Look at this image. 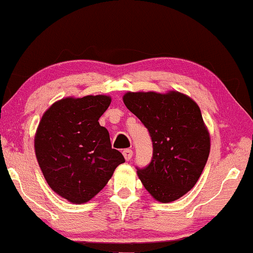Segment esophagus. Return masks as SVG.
<instances>
[{"label": "esophagus", "mask_w": 253, "mask_h": 253, "mask_svg": "<svg viewBox=\"0 0 253 253\" xmlns=\"http://www.w3.org/2000/svg\"><path fill=\"white\" fill-rule=\"evenodd\" d=\"M122 155H124V157H125V160L126 161H129L132 158V156H133V151L131 149H126V150H124V152H122Z\"/></svg>", "instance_id": "esophagus-1"}]
</instances>
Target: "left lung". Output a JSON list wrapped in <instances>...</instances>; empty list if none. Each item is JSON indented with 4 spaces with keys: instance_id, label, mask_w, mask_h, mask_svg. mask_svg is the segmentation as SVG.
Returning <instances> with one entry per match:
<instances>
[{
    "instance_id": "1",
    "label": "left lung",
    "mask_w": 253,
    "mask_h": 253,
    "mask_svg": "<svg viewBox=\"0 0 253 253\" xmlns=\"http://www.w3.org/2000/svg\"><path fill=\"white\" fill-rule=\"evenodd\" d=\"M124 103L151 135L150 165L137 174L161 203L181 198L197 184L210 152V134L198 104L179 91L126 92Z\"/></svg>"
}]
</instances>
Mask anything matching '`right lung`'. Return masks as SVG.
I'll list each match as a JSON object with an SVG mask.
<instances>
[{
  "mask_svg": "<svg viewBox=\"0 0 253 253\" xmlns=\"http://www.w3.org/2000/svg\"><path fill=\"white\" fill-rule=\"evenodd\" d=\"M110 102L107 95L66 97L50 105L36 131L42 173L55 193L73 204L91 201L125 162L98 122Z\"/></svg>",
  "mask_w": 253,
  "mask_h": 253,
  "instance_id": "obj_1",
  "label": "right lung"
}]
</instances>
